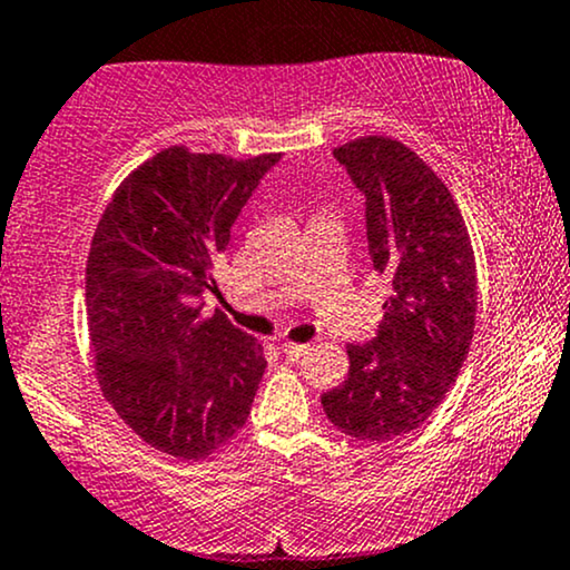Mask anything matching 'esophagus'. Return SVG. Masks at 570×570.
Masks as SVG:
<instances>
[{
	"mask_svg": "<svg viewBox=\"0 0 570 570\" xmlns=\"http://www.w3.org/2000/svg\"><path fill=\"white\" fill-rule=\"evenodd\" d=\"M306 350H309V344H296V342L283 344V353H285V357H291V361H298V357L306 355Z\"/></svg>",
	"mask_w": 570,
	"mask_h": 570,
	"instance_id": "1",
	"label": "esophagus"
}]
</instances>
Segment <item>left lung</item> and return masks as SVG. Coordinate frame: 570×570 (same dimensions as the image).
Returning <instances> with one entry per match:
<instances>
[{
  "instance_id": "left-lung-1",
  "label": "left lung",
  "mask_w": 570,
  "mask_h": 570,
  "mask_svg": "<svg viewBox=\"0 0 570 570\" xmlns=\"http://www.w3.org/2000/svg\"><path fill=\"white\" fill-rule=\"evenodd\" d=\"M334 156L366 196L368 253L393 296L380 334L350 344L347 380L320 404L342 433L385 444L417 431L455 385L474 338V247L450 188L412 147L374 134Z\"/></svg>"
}]
</instances>
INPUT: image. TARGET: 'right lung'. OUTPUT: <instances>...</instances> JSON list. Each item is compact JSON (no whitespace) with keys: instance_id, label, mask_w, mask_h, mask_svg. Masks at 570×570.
<instances>
[{"instance_id":"add662e5","label":"right lung","mask_w":570,"mask_h":570,"mask_svg":"<svg viewBox=\"0 0 570 570\" xmlns=\"http://www.w3.org/2000/svg\"><path fill=\"white\" fill-rule=\"evenodd\" d=\"M279 153L255 158L164 147L118 185L94 232L86 306L96 380L145 444L204 460L250 417L264 347L204 315L215 258Z\"/></svg>"}]
</instances>
